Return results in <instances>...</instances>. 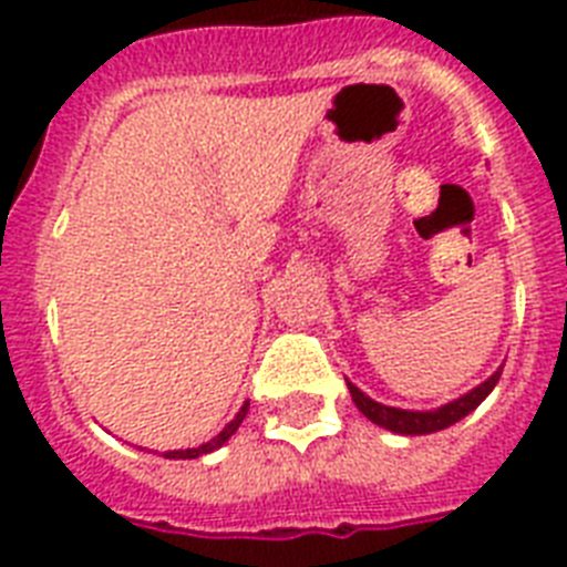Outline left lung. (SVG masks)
<instances>
[{"label":"left lung","instance_id":"obj_1","mask_svg":"<svg viewBox=\"0 0 567 567\" xmlns=\"http://www.w3.org/2000/svg\"><path fill=\"white\" fill-rule=\"evenodd\" d=\"M498 379H502V371H495L486 382H481L478 388H472L470 394L457 396V400L446 402V405H441V409H434V411L391 409V405H382V402L362 394L353 382H348V388L353 402H357V409L362 411L364 417L371 420V423L382 425V429L396 434H432V432H441V429H449V425H455L457 420L466 417L470 411L478 409L481 402L489 396V391H493Z\"/></svg>","mask_w":567,"mask_h":567}]
</instances>
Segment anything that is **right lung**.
<instances>
[{"label":"right lung","mask_w":567,"mask_h":567,"mask_svg":"<svg viewBox=\"0 0 567 567\" xmlns=\"http://www.w3.org/2000/svg\"><path fill=\"white\" fill-rule=\"evenodd\" d=\"M246 411H249V402H246V405H243V409L237 411V417H234L231 423H228L226 429H223V432L217 434V437H210V441L203 443V446H199V449H179V452H165V457H173V461H190V457L208 455V452H214V449L223 446V443H226L228 437H231V434L237 432V429H240L243 417H246Z\"/></svg>","instance_id":"obj_1"}]
</instances>
